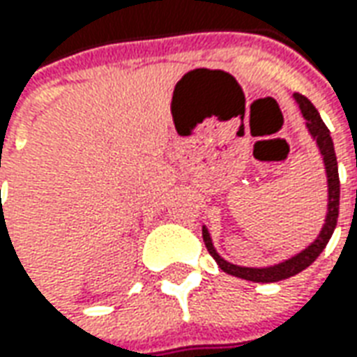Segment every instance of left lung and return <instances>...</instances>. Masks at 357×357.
Returning a JSON list of instances; mask_svg holds the SVG:
<instances>
[{"label": "left lung", "mask_w": 357, "mask_h": 357, "mask_svg": "<svg viewBox=\"0 0 357 357\" xmlns=\"http://www.w3.org/2000/svg\"><path fill=\"white\" fill-rule=\"evenodd\" d=\"M294 100L300 106V112L303 119H305V127H307V133L311 139L315 141L319 149V154L323 158V166H325L326 174V214H325V224L319 231V236L307 248L301 249L300 253L291 255L290 259H286L282 263H276L271 266H241L234 265L230 261H226L224 257L218 255V251L214 248L213 238L208 234V228L203 226V239L204 245L208 249V253L214 257V261L218 263L222 271L231 276H238L243 280H251V282H278V280H286L294 274L305 271L315 259H317L323 249L326 248L328 239L333 236V231L336 228V218H338V204H340V179H338V162H336L335 154V144H333V137L331 131L326 129L323 123V119L319 116V112L315 106L301 94H294Z\"/></svg>", "instance_id": "obj_1"}]
</instances>
